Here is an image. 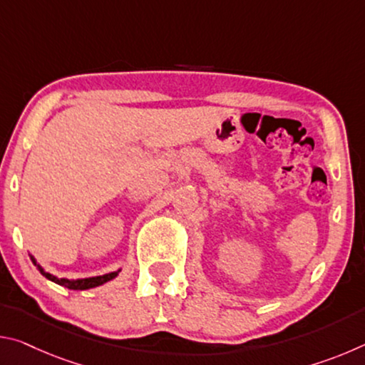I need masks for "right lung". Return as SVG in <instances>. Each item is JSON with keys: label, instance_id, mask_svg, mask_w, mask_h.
Masks as SVG:
<instances>
[{"label": "right lung", "instance_id": "add662e5", "mask_svg": "<svg viewBox=\"0 0 365 365\" xmlns=\"http://www.w3.org/2000/svg\"><path fill=\"white\" fill-rule=\"evenodd\" d=\"M30 259H32V262L35 264V267L40 270V274H41L43 277H46L48 280H51V282H54V283H58V285L66 287V288H69V289H90V288H95V287H100V285H103V283H106V282H109V280L115 279V277L119 275V272H120V269H119V270L109 272V274H104V275L88 277V279H77V280H72V279H59V277L49 274V272H46L45 269H43L41 265H40L38 262H36V259H35L32 255H30Z\"/></svg>", "mask_w": 365, "mask_h": 365}]
</instances>
